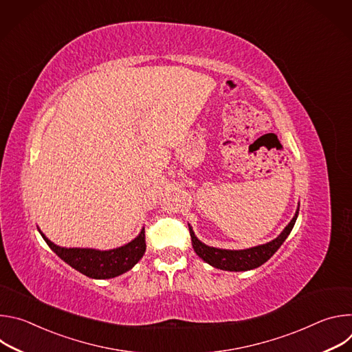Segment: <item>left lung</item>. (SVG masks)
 Returning a JSON list of instances; mask_svg holds the SVG:
<instances>
[{
	"label": "left lung",
	"mask_w": 352,
	"mask_h": 352,
	"mask_svg": "<svg viewBox=\"0 0 352 352\" xmlns=\"http://www.w3.org/2000/svg\"><path fill=\"white\" fill-rule=\"evenodd\" d=\"M298 212H299V208L296 209L292 220L288 223V226L283 230V232L276 239L263 245H258L248 249H239V250L220 249V248L205 245L202 241H199L196 238L192 227L188 224L193 250L199 258H202L206 263L220 270L246 272V270L256 269L262 266L265 262H267L277 252V249L283 245V242L287 239L291 230L294 228V224L298 217Z\"/></svg>",
	"instance_id": "8db88e82"
}]
</instances>
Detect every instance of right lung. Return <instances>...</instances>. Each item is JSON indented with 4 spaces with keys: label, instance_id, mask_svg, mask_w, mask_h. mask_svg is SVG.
I'll list each match as a JSON object with an SVG mask.
<instances>
[{
    "label": "right lung",
    "instance_id": "1",
    "mask_svg": "<svg viewBox=\"0 0 352 352\" xmlns=\"http://www.w3.org/2000/svg\"><path fill=\"white\" fill-rule=\"evenodd\" d=\"M38 232L47 245L54 250L56 255H58V258H61L65 263L82 274L97 280L113 278L126 273L142 259L146 250L144 228H142L139 235L126 245L110 250H98L90 248H63L50 241L40 230Z\"/></svg>",
    "mask_w": 352,
    "mask_h": 352
}]
</instances>
